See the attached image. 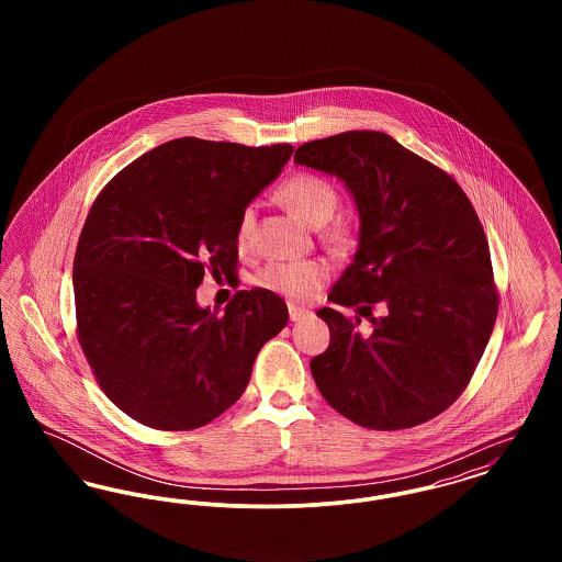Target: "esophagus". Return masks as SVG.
<instances>
[{"instance_id":"esophagus-1","label":"esophagus","mask_w":562,"mask_h":562,"mask_svg":"<svg viewBox=\"0 0 562 562\" xmlns=\"http://www.w3.org/2000/svg\"><path fill=\"white\" fill-rule=\"evenodd\" d=\"M289 314H291V321L299 322L303 321V318L310 314V310L299 307V305H289Z\"/></svg>"}]
</instances>
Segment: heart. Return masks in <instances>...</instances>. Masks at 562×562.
<instances>
[{"label": "heart", "instance_id": "heart-1", "mask_svg": "<svg viewBox=\"0 0 562 562\" xmlns=\"http://www.w3.org/2000/svg\"><path fill=\"white\" fill-rule=\"evenodd\" d=\"M278 200L291 209L307 227H322L330 221L337 211L339 193L326 179L318 175H294L278 189ZM255 211L244 209L236 227V241L240 248H248L252 240ZM324 240L335 248H344L349 241L348 227L333 225L324 232ZM328 278V269L321 261H301V263H269L257 278L259 286L284 294L291 299H307L318 291Z\"/></svg>", "mask_w": 562, "mask_h": 562}]
</instances>
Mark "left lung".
Here are the masks:
<instances>
[{
    "label": "left lung",
    "mask_w": 562,
    "mask_h": 562,
    "mask_svg": "<svg viewBox=\"0 0 562 562\" xmlns=\"http://www.w3.org/2000/svg\"><path fill=\"white\" fill-rule=\"evenodd\" d=\"M294 164L337 177L358 218V250L328 301L373 318L362 335L333 307L330 346L310 362L324 401L358 426L404 429L440 415L486 348L497 293L486 236L468 195L434 164L376 131L296 149Z\"/></svg>",
    "instance_id": "obj_1"
}]
</instances>
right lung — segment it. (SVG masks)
Returning <instances> with one entry per match:
<instances>
[{
    "label": "right lung",
    "instance_id": "right-lung-1",
    "mask_svg": "<svg viewBox=\"0 0 562 562\" xmlns=\"http://www.w3.org/2000/svg\"><path fill=\"white\" fill-rule=\"evenodd\" d=\"M293 145L183 136L143 154L92 204L74 261L81 349L109 401L149 428L206 426L240 398L259 349L289 322L271 291H240L218 316L195 289L234 278L241 211Z\"/></svg>",
    "mask_w": 562,
    "mask_h": 562
}]
</instances>
